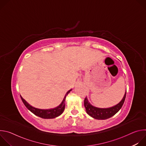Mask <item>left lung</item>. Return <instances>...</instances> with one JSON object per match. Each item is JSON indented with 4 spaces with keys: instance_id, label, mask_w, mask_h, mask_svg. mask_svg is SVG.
<instances>
[{
    "instance_id": "left-lung-1",
    "label": "left lung",
    "mask_w": 146,
    "mask_h": 146,
    "mask_svg": "<svg viewBox=\"0 0 146 146\" xmlns=\"http://www.w3.org/2000/svg\"><path fill=\"white\" fill-rule=\"evenodd\" d=\"M127 90L123 98L117 105L107 109H101L93 106L89 103L87 98L84 99V106L88 115L97 119H106L115 115L122 108L126 98Z\"/></svg>"
}]
</instances>
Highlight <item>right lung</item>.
I'll list each match as a JSON object with an SVG mask.
<instances>
[{"label":"right lung","instance_id":"obj_1","mask_svg":"<svg viewBox=\"0 0 146 146\" xmlns=\"http://www.w3.org/2000/svg\"><path fill=\"white\" fill-rule=\"evenodd\" d=\"M72 90L68 91L67 93L66 94L63 100H62V103L60 104V105L52 109H48V110H42V109H38L35 108L32 106H31L29 104H28L21 96V98L22 99V101L23 102L25 106L27 107V108L32 113H33L34 114L36 115L41 117L42 118H54L55 117H58L62 113L64 112L65 108V99L68 94Z\"/></svg>","mask_w":146,"mask_h":146}]
</instances>
